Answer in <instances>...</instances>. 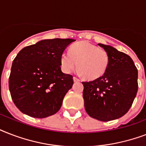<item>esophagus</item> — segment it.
<instances>
[{"label":"esophagus","instance_id":"obj_1","mask_svg":"<svg viewBox=\"0 0 146 146\" xmlns=\"http://www.w3.org/2000/svg\"><path fill=\"white\" fill-rule=\"evenodd\" d=\"M73 81H74V82H79V81H80V80H79V79H78V78H76V77H73Z\"/></svg>","mask_w":146,"mask_h":146}]
</instances>
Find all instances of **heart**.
I'll return each instance as SVG.
<instances>
[{
	"instance_id": "heart-1",
	"label": "heart",
	"mask_w": 146,
	"mask_h": 146,
	"mask_svg": "<svg viewBox=\"0 0 146 146\" xmlns=\"http://www.w3.org/2000/svg\"><path fill=\"white\" fill-rule=\"evenodd\" d=\"M109 64V56L105 50L88 42L73 44L70 51L60 56V66L64 73H70L76 67L89 80H96L104 75Z\"/></svg>"
}]
</instances>
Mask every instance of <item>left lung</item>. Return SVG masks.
<instances>
[{
  "mask_svg": "<svg viewBox=\"0 0 146 146\" xmlns=\"http://www.w3.org/2000/svg\"><path fill=\"white\" fill-rule=\"evenodd\" d=\"M98 45L108 54V66L100 78L82 82V96L87 113L106 122L121 117L131 108L138 91V70L129 55L111 45Z\"/></svg>",
  "mask_w": 146,
  "mask_h": 146,
  "instance_id": "8db88e82",
  "label": "left lung"
}]
</instances>
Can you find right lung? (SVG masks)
<instances>
[{
	"mask_svg": "<svg viewBox=\"0 0 146 146\" xmlns=\"http://www.w3.org/2000/svg\"><path fill=\"white\" fill-rule=\"evenodd\" d=\"M76 40L44 39L22 49L12 64L9 89L22 113L44 118L59 111L73 76L60 68V56Z\"/></svg>",
	"mask_w": 146,
	"mask_h": 146,
	"instance_id": "right-lung-1",
	"label": "right lung"
}]
</instances>
